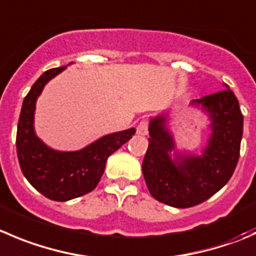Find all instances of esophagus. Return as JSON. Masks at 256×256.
Returning a JSON list of instances; mask_svg holds the SVG:
<instances>
[{"label":"esophagus","mask_w":256,"mask_h":256,"mask_svg":"<svg viewBox=\"0 0 256 256\" xmlns=\"http://www.w3.org/2000/svg\"><path fill=\"white\" fill-rule=\"evenodd\" d=\"M136 132H138V135H141V136L148 135V121H146V120L141 121V122L138 125V128H136Z\"/></svg>","instance_id":"1"}]
</instances>
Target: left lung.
<instances>
[{
	"instance_id": "obj_1",
	"label": "left lung",
	"mask_w": 256,
	"mask_h": 256,
	"mask_svg": "<svg viewBox=\"0 0 256 256\" xmlns=\"http://www.w3.org/2000/svg\"><path fill=\"white\" fill-rule=\"evenodd\" d=\"M190 105L202 108L212 120V135L202 155H185L176 150L166 126L168 114H162L150 120L148 148L142 161L151 196L181 209L202 204L230 180L239 160L244 122L239 101L228 86Z\"/></svg>"
}]
</instances>
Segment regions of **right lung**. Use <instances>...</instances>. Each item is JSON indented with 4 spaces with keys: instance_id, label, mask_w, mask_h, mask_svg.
<instances>
[{
    "instance_id": "1",
    "label": "right lung",
    "mask_w": 256,
    "mask_h": 256,
    "mask_svg": "<svg viewBox=\"0 0 256 256\" xmlns=\"http://www.w3.org/2000/svg\"><path fill=\"white\" fill-rule=\"evenodd\" d=\"M66 66L51 68L38 78L24 98L17 125V158L22 174L38 192L54 202L82 196L98 186L108 158L128 142L135 128L105 135L78 151H57L36 136L34 128L37 98L51 78Z\"/></svg>"
}]
</instances>
